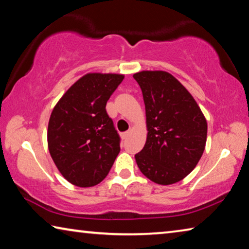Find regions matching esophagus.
Segmentation results:
<instances>
[{"instance_id":"1","label":"esophagus","mask_w":249,"mask_h":249,"mask_svg":"<svg viewBox=\"0 0 249 249\" xmlns=\"http://www.w3.org/2000/svg\"><path fill=\"white\" fill-rule=\"evenodd\" d=\"M129 134H130V130H128V132L123 133V134H122V138H123V140H126V138L129 136Z\"/></svg>"}]
</instances>
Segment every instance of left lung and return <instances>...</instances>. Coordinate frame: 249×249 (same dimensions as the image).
<instances>
[{
	"instance_id": "obj_1",
	"label": "left lung",
	"mask_w": 249,
	"mask_h": 249,
	"mask_svg": "<svg viewBox=\"0 0 249 249\" xmlns=\"http://www.w3.org/2000/svg\"><path fill=\"white\" fill-rule=\"evenodd\" d=\"M146 109L147 138L135 155L142 174L161 185L174 184L195 169L202 157L208 123L196 101L169 72L141 71Z\"/></svg>"
}]
</instances>
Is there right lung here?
I'll use <instances>...</instances> for the list:
<instances>
[{
	"instance_id": "add662e5",
	"label": "right lung",
	"mask_w": 249,
	"mask_h": 249,
	"mask_svg": "<svg viewBox=\"0 0 249 249\" xmlns=\"http://www.w3.org/2000/svg\"><path fill=\"white\" fill-rule=\"evenodd\" d=\"M123 79L119 73H87L54 105L48 123V149L71 184L88 188L100 183L120 153V136L105 107Z\"/></svg>"
}]
</instances>
